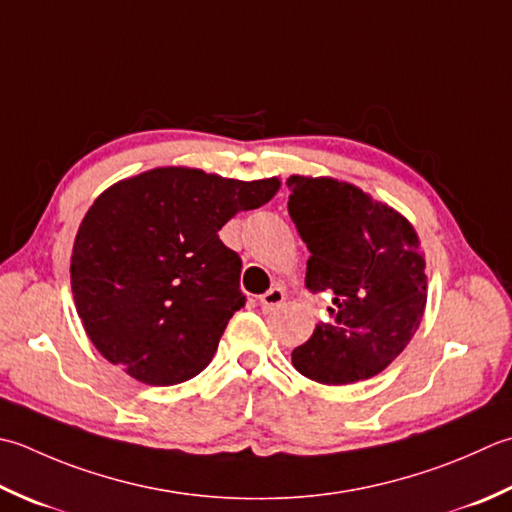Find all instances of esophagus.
I'll list each match as a JSON object with an SVG mask.
<instances>
[{
    "label": "esophagus",
    "instance_id": "esophagus-1",
    "mask_svg": "<svg viewBox=\"0 0 512 512\" xmlns=\"http://www.w3.org/2000/svg\"><path fill=\"white\" fill-rule=\"evenodd\" d=\"M284 299H286L284 288L273 286V288L268 290V293H264L262 297H259V306H262L264 313H270V310H275V308L282 306Z\"/></svg>",
    "mask_w": 512,
    "mask_h": 512
}]
</instances>
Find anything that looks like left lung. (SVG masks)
Wrapping results in <instances>:
<instances>
[{"label": "left lung", "mask_w": 512, "mask_h": 512, "mask_svg": "<svg viewBox=\"0 0 512 512\" xmlns=\"http://www.w3.org/2000/svg\"><path fill=\"white\" fill-rule=\"evenodd\" d=\"M288 215L310 253L306 288L333 293V322L293 350V366L326 386L364 382L393 362L422 322L426 262L408 219L353 184L288 177Z\"/></svg>", "instance_id": "obj_1"}]
</instances>
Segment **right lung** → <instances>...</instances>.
Here are the masks:
<instances>
[{"instance_id":"1","label":"right lung","mask_w":512,"mask_h":512,"mask_svg":"<svg viewBox=\"0 0 512 512\" xmlns=\"http://www.w3.org/2000/svg\"><path fill=\"white\" fill-rule=\"evenodd\" d=\"M279 182L155 168L110 186L77 230L70 286L90 342L137 382L173 386L213 359L246 304L242 259L219 230Z\"/></svg>"}]
</instances>
